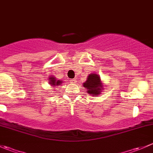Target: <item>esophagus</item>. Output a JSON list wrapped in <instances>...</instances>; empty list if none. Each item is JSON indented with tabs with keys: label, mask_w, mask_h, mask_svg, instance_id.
Listing matches in <instances>:
<instances>
[{
	"label": "esophagus",
	"mask_w": 153,
	"mask_h": 153,
	"mask_svg": "<svg viewBox=\"0 0 153 153\" xmlns=\"http://www.w3.org/2000/svg\"><path fill=\"white\" fill-rule=\"evenodd\" d=\"M71 82H72V83H76L77 81H76V79H75V78H72V79H71Z\"/></svg>",
	"instance_id": "obj_1"
}]
</instances>
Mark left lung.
Masks as SVG:
<instances>
[{
  "instance_id": "left-lung-1",
  "label": "left lung",
  "mask_w": 153,
  "mask_h": 153,
  "mask_svg": "<svg viewBox=\"0 0 153 153\" xmlns=\"http://www.w3.org/2000/svg\"><path fill=\"white\" fill-rule=\"evenodd\" d=\"M84 88H86L87 92L93 96H97L103 90L102 83L98 75L96 74H89L87 77V80L84 83Z\"/></svg>"
}]
</instances>
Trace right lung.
<instances>
[{"label":"right lung","mask_w":153,"mask_h":153,"mask_svg":"<svg viewBox=\"0 0 153 153\" xmlns=\"http://www.w3.org/2000/svg\"><path fill=\"white\" fill-rule=\"evenodd\" d=\"M49 81L51 85L52 86H59L63 82V81H60V80H56V78L55 77H49Z\"/></svg>","instance_id":"right-lung-1"}]
</instances>
